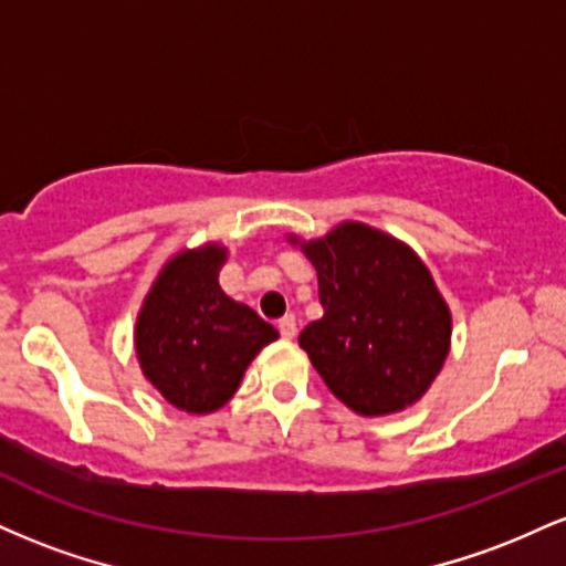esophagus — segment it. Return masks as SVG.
I'll return each instance as SVG.
<instances>
[{"label": "esophagus", "mask_w": 566, "mask_h": 566, "mask_svg": "<svg viewBox=\"0 0 566 566\" xmlns=\"http://www.w3.org/2000/svg\"><path fill=\"white\" fill-rule=\"evenodd\" d=\"M279 333H282L284 340H292V337H295V333H297L295 316H292V314L282 316V319H279Z\"/></svg>", "instance_id": "esophagus-1"}]
</instances>
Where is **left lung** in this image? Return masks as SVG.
Here are the masks:
<instances>
[{
	"label": "left lung",
	"mask_w": 566,
	"mask_h": 566,
	"mask_svg": "<svg viewBox=\"0 0 566 566\" xmlns=\"http://www.w3.org/2000/svg\"><path fill=\"white\" fill-rule=\"evenodd\" d=\"M287 242L319 279L324 314L297 343L329 391L365 418L423 399L450 354L452 314L418 252L359 220Z\"/></svg>",
	"instance_id": "obj_1"
}]
</instances>
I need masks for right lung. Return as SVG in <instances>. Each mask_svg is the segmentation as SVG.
Listing matches in <instances>:
<instances>
[{
	"mask_svg": "<svg viewBox=\"0 0 566 566\" xmlns=\"http://www.w3.org/2000/svg\"><path fill=\"white\" fill-rule=\"evenodd\" d=\"M229 250L207 242L161 265L135 322L138 365L172 407L216 412L237 394L247 367L279 333L250 305L220 290Z\"/></svg>",
	"mask_w": 566,
	"mask_h": 566,
	"instance_id": "1",
	"label": "right lung"
}]
</instances>
